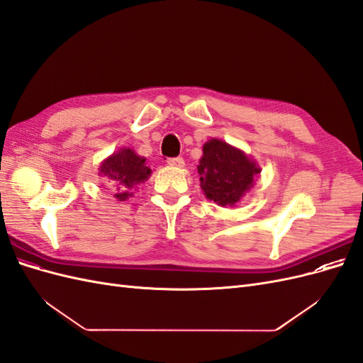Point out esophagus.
Returning <instances> with one entry per match:
<instances>
[{"mask_svg": "<svg viewBox=\"0 0 363 363\" xmlns=\"http://www.w3.org/2000/svg\"><path fill=\"white\" fill-rule=\"evenodd\" d=\"M168 164L172 168H183L184 160L182 157H172V159H168Z\"/></svg>", "mask_w": 363, "mask_h": 363, "instance_id": "1", "label": "esophagus"}]
</instances>
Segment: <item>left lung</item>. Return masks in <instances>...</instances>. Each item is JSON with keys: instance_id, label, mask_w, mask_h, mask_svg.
<instances>
[{"instance_id": "left-lung-1", "label": "left lung", "mask_w": 363, "mask_h": 363, "mask_svg": "<svg viewBox=\"0 0 363 363\" xmlns=\"http://www.w3.org/2000/svg\"><path fill=\"white\" fill-rule=\"evenodd\" d=\"M196 169L206 199L223 207H233L242 200L262 171L257 162L242 150L216 138L203 145Z\"/></svg>"}]
</instances>
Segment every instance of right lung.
<instances>
[{
	"instance_id": "add662e5",
	"label": "right lung",
	"mask_w": 363,
	"mask_h": 363,
	"mask_svg": "<svg viewBox=\"0 0 363 363\" xmlns=\"http://www.w3.org/2000/svg\"><path fill=\"white\" fill-rule=\"evenodd\" d=\"M145 160L133 148L123 147L100 163L98 175L106 177L116 188L115 199L118 201H125L128 196L133 195L131 189L150 179L151 169L147 167Z\"/></svg>"
}]
</instances>
